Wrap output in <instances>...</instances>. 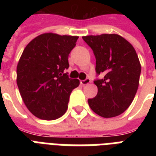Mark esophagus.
Listing matches in <instances>:
<instances>
[{
  "mask_svg": "<svg viewBox=\"0 0 156 156\" xmlns=\"http://www.w3.org/2000/svg\"><path fill=\"white\" fill-rule=\"evenodd\" d=\"M90 83V80L89 78H86L85 80H82L81 81V84L82 85H87L89 83Z\"/></svg>",
  "mask_w": 156,
  "mask_h": 156,
  "instance_id": "1",
  "label": "esophagus"
}]
</instances>
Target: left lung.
Wrapping results in <instances>:
<instances>
[{
    "label": "left lung",
    "instance_id": "obj_1",
    "mask_svg": "<svg viewBox=\"0 0 156 156\" xmlns=\"http://www.w3.org/2000/svg\"><path fill=\"white\" fill-rule=\"evenodd\" d=\"M93 50L95 71L102 79L94 81L98 93L88 100L99 116L109 118L123 113L133 102L139 84L141 65L134 48L116 34L83 36Z\"/></svg>",
    "mask_w": 156,
    "mask_h": 156
}]
</instances>
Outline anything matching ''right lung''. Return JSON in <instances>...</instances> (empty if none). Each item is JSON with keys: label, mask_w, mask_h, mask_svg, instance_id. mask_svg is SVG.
Masks as SVG:
<instances>
[{"label": "right lung", "mask_w": 156, "mask_h": 156, "mask_svg": "<svg viewBox=\"0 0 156 156\" xmlns=\"http://www.w3.org/2000/svg\"><path fill=\"white\" fill-rule=\"evenodd\" d=\"M78 39L44 33L23 50L17 66V84L25 105L38 118L51 121L66 113L70 93L80 83L65 73Z\"/></svg>", "instance_id": "obj_1"}]
</instances>
